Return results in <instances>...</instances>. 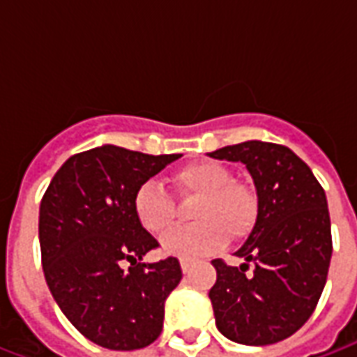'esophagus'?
<instances>
[{
	"instance_id": "34e87169",
	"label": "esophagus",
	"mask_w": 357,
	"mask_h": 357,
	"mask_svg": "<svg viewBox=\"0 0 357 357\" xmlns=\"http://www.w3.org/2000/svg\"><path fill=\"white\" fill-rule=\"evenodd\" d=\"M179 264H181V269H183V271H189V268H191V266H193V260H189V258H181V260H179Z\"/></svg>"
}]
</instances>
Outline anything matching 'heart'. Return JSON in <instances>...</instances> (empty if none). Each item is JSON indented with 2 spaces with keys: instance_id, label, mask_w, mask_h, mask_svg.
I'll return each instance as SVG.
<instances>
[{
  "instance_id": "obj_1",
  "label": "heart",
  "mask_w": 357,
  "mask_h": 357,
  "mask_svg": "<svg viewBox=\"0 0 357 357\" xmlns=\"http://www.w3.org/2000/svg\"><path fill=\"white\" fill-rule=\"evenodd\" d=\"M174 183L185 197L197 199L191 218L197 224L179 227L160 241L166 255L195 258L241 241L252 233L260 216V197L252 183L233 179V172L216 160L181 168ZM133 214L145 231L162 235L176 222V204L156 181H145L133 195Z\"/></svg>"
}]
</instances>
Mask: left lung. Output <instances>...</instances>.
<instances>
[{
    "label": "left lung",
    "mask_w": 357,
    "mask_h": 357,
    "mask_svg": "<svg viewBox=\"0 0 357 357\" xmlns=\"http://www.w3.org/2000/svg\"><path fill=\"white\" fill-rule=\"evenodd\" d=\"M210 156L245 164L260 197L256 227L235 252L245 264L212 260L218 279L208 296L216 327L239 344H275L310 319L327 281V197L310 166L284 145L245 141Z\"/></svg>",
    "instance_id": "obj_1"
}]
</instances>
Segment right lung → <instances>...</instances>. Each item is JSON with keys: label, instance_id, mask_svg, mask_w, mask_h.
<instances>
[{"label": "right lung", "instance_id": "right-lung-1", "mask_svg": "<svg viewBox=\"0 0 357 357\" xmlns=\"http://www.w3.org/2000/svg\"><path fill=\"white\" fill-rule=\"evenodd\" d=\"M181 155L102 145L70 156L40 204L43 275L82 335L109 350L155 342L164 302L181 281L178 258L141 262L158 247L133 214V195Z\"/></svg>", "mask_w": 357, "mask_h": 357}]
</instances>
